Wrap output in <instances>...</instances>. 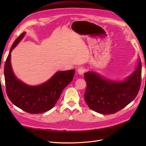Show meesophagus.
<instances>
[{
  "mask_svg": "<svg viewBox=\"0 0 146 146\" xmlns=\"http://www.w3.org/2000/svg\"><path fill=\"white\" fill-rule=\"evenodd\" d=\"M85 72V68L84 67H80L78 69V73L80 74V75H83V73Z\"/></svg>",
  "mask_w": 146,
  "mask_h": 146,
  "instance_id": "34e87169",
  "label": "esophagus"
}]
</instances>
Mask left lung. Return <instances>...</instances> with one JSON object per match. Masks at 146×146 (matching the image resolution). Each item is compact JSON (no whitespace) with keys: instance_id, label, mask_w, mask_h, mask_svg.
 I'll use <instances>...</instances> for the list:
<instances>
[{"instance_id":"8db88e82","label":"left lung","mask_w":146,"mask_h":146,"mask_svg":"<svg viewBox=\"0 0 146 146\" xmlns=\"http://www.w3.org/2000/svg\"><path fill=\"white\" fill-rule=\"evenodd\" d=\"M142 64L139 61L134 73L124 82H111L94 72L84 74L86 88L84 97L90 109L112 114L125 108L137 95L141 85Z\"/></svg>"}]
</instances>
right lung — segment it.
<instances>
[{"label":"right lung","mask_w":146,"mask_h":146,"mask_svg":"<svg viewBox=\"0 0 146 146\" xmlns=\"http://www.w3.org/2000/svg\"><path fill=\"white\" fill-rule=\"evenodd\" d=\"M25 35L23 33L15 40L6 59L4 77L6 93L12 104L27 113L35 114L51 110L60 98L62 91L72 81L75 70L59 71L39 86H29L15 78L11 64V52Z\"/></svg>","instance_id":"add662e5"}]
</instances>
